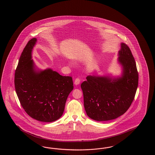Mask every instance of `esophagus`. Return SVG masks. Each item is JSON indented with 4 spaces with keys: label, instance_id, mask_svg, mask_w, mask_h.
I'll return each mask as SVG.
<instances>
[{
    "label": "esophagus",
    "instance_id": "1",
    "mask_svg": "<svg viewBox=\"0 0 155 155\" xmlns=\"http://www.w3.org/2000/svg\"><path fill=\"white\" fill-rule=\"evenodd\" d=\"M80 82H81V80H80V78H77L75 79V81H74V84H75V85L79 84H80Z\"/></svg>",
    "mask_w": 155,
    "mask_h": 155
}]
</instances>
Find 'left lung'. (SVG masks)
Returning a JSON list of instances; mask_svg holds the SVG:
<instances>
[{"instance_id":"8db88e82","label":"left lung","mask_w":155,"mask_h":155,"mask_svg":"<svg viewBox=\"0 0 155 155\" xmlns=\"http://www.w3.org/2000/svg\"><path fill=\"white\" fill-rule=\"evenodd\" d=\"M118 54V61L123 67L121 77L112 80L87 76L81 85L86 112L95 121H109L120 117L134 101L138 85L135 59L129 46L124 43Z\"/></svg>"}]
</instances>
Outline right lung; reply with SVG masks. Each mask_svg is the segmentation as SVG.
<instances>
[{"label": "right lung", "mask_w": 155, "mask_h": 155, "mask_svg": "<svg viewBox=\"0 0 155 155\" xmlns=\"http://www.w3.org/2000/svg\"><path fill=\"white\" fill-rule=\"evenodd\" d=\"M37 39H30L19 59L15 87L21 106L30 117L50 122L63 115L67 97L73 89L72 77L48 69L36 71L31 51Z\"/></svg>", "instance_id": "right-lung-1"}]
</instances>
